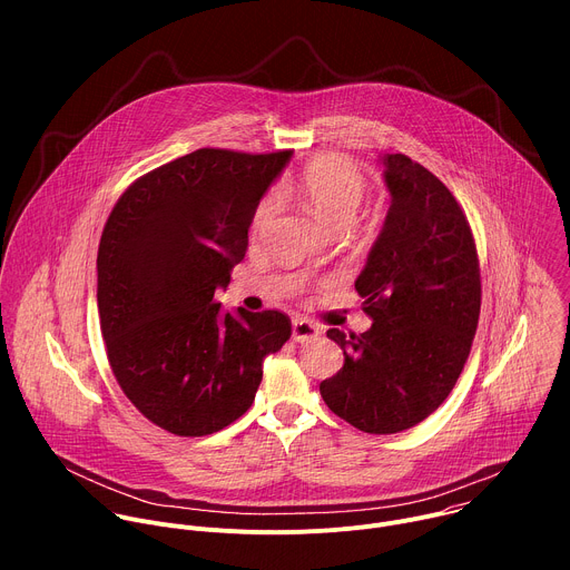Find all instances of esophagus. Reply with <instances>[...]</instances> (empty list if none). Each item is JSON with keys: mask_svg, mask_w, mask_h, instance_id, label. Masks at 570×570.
I'll list each match as a JSON object with an SVG mask.
<instances>
[{"mask_svg": "<svg viewBox=\"0 0 570 570\" xmlns=\"http://www.w3.org/2000/svg\"><path fill=\"white\" fill-rule=\"evenodd\" d=\"M320 336V327L308 317H295L293 320V341L295 343H308Z\"/></svg>", "mask_w": 570, "mask_h": 570, "instance_id": "esophagus-1", "label": "esophagus"}]
</instances>
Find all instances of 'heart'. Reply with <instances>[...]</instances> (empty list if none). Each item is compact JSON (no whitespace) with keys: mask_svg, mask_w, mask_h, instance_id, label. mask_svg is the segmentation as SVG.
<instances>
[{"mask_svg":"<svg viewBox=\"0 0 570 570\" xmlns=\"http://www.w3.org/2000/svg\"><path fill=\"white\" fill-rule=\"evenodd\" d=\"M293 194L327 225L347 227L365 198L367 183L350 159L338 155H322L293 178ZM275 212L273 198H264L255 209V227L264 225Z\"/></svg>","mask_w":570,"mask_h":570,"instance_id":"obj_1","label":"heart"}]
</instances>
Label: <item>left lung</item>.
I'll use <instances>...</instances> for the list:
<instances>
[{
	"label": "left lung",
	"instance_id": "left-lung-1",
	"mask_svg": "<svg viewBox=\"0 0 570 570\" xmlns=\"http://www.w3.org/2000/svg\"><path fill=\"white\" fill-rule=\"evenodd\" d=\"M392 203L356 279L365 334L330 330L343 367L320 383L330 411L387 435L424 422L453 390L478 327L480 264L464 209L409 155H385Z\"/></svg>",
	"mask_w": 570,
	"mask_h": 570
}]
</instances>
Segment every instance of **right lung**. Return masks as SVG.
Instances as JSON below:
<instances>
[{
  "mask_svg": "<svg viewBox=\"0 0 570 570\" xmlns=\"http://www.w3.org/2000/svg\"><path fill=\"white\" fill-rule=\"evenodd\" d=\"M288 157L198 148L137 178L106 220L97 302L108 363L135 409L174 435L236 422L255 401L264 356L291 338L282 311L223 315L214 299Z\"/></svg>",
  "mask_w": 570,
  "mask_h": 570,
  "instance_id": "right-lung-1",
  "label": "right lung"
}]
</instances>
